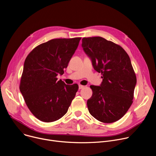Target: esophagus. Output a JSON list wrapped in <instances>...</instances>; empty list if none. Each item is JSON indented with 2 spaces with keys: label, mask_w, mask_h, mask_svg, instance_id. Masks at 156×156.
<instances>
[{
  "label": "esophagus",
  "mask_w": 156,
  "mask_h": 156,
  "mask_svg": "<svg viewBox=\"0 0 156 156\" xmlns=\"http://www.w3.org/2000/svg\"><path fill=\"white\" fill-rule=\"evenodd\" d=\"M83 87H84V86H82V85L79 86V89H82Z\"/></svg>",
  "instance_id": "34e87169"
}]
</instances>
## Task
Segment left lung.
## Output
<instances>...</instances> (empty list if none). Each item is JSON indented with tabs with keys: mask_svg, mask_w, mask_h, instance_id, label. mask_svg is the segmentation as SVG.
I'll return each instance as SVG.
<instances>
[{
	"mask_svg": "<svg viewBox=\"0 0 156 156\" xmlns=\"http://www.w3.org/2000/svg\"><path fill=\"white\" fill-rule=\"evenodd\" d=\"M82 47L94 69L101 73L100 86H90V114L104 123L121 119L133 104L137 79L130 59L122 47L101 37H83Z\"/></svg>",
	"mask_w": 156,
	"mask_h": 156,
	"instance_id": "1",
	"label": "left lung"
}]
</instances>
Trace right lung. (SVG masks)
Returning <instances> with one entry per match:
<instances>
[{
    "label": "right lung",
    "mask_w": 156,
    "mask_h": 156,
    "mask_svg": "<svg viewBox=\"0 0 156 156\" xmlns=\"http://www.w3.org/2000/svg\"><path fill=\"white\" fill-rule=\"evenodd\" d=\"M80 39H52L35 47L25 60L19 89L30 111L42 122L61 119L75 98L77 83L66 85L56 77L64 73Z\"/></svg>",
    "instance_id": "right-lung-1"
}]
</instances>
